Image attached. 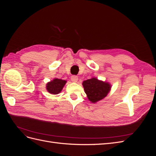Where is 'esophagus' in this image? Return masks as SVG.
<instances>
[{
	"mask_svg": "<svg viewBox=\"0 0 156 156\" xmlns=\"http://www.w3.org/2000/svg\"><path fill=\"white\" fill-rule=\"evenodd\" d=\"M71 80L73 82H77L78 81V77L76 76V75H72V77H71Z\"/></svg>",
	"mask_w": 156,
	"mask_h": 156,
	"instance_id": "34e87169",
	"label": "esophagus"
}]
</instances>
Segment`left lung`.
Segmentation results:
<instances>
[{
  "label": "left lung",
  "mask_w": 156,
  "mask_h": 156,
  "mask_svg": "<svg viewBox=\"0 0 156 156\" xmlns=\"http://www.w3.org/2000/svg\"><path fill=\"white\" fill-rule=\"evenodd\" d=\"M83 85L88 100L92 103L104 98L111 89L109 84L99 81L96 78L86 80L83 83Z\"/></svg>",
  "instance_id": "8db88e82"
}]
</instances>
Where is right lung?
Masks as SVG:
<instances>
[{"mask_svg":"<svg viewBox=\"0 0 156 156\" xmlns=\"http://www.w3.org/2000/svg\"><path fill=\"white\" fill-rule=\"evenodd\" d=\"M66 81L62 79H55L53 81L47 84V90L48 91L53 94H57L62 91Z\"/></svg>","mask_w":156,"mask_h":156,"instance_id":"1","label":"right lung"}]
</instances>
